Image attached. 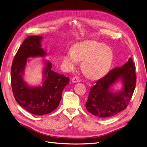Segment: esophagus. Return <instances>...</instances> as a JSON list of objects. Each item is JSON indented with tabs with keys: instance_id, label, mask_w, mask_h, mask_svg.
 Returning a JSON list of instances; mask_svg holds the SVG:
<instances>
[{
	"instance_id": "obj_1",
	"label": "esophagus",
	"mask_w": 147,
	"mask_h": 147,
	"mask_svg": "<svg viewBox=\"0 0 147 147\" xmlns=\"http://www.w3.org/2000/svg\"><path fill=\"white\" fill-rule=\"evenodd\" d=\"M82 81V79L79 78V77H78V76H75V77H74L73 79H72V82H81Z\"/></svg>"
}]
</instances>
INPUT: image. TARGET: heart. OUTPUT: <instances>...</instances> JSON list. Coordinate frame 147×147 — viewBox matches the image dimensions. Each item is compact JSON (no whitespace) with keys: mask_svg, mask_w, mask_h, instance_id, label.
Returning <instances> with one entry per match:
<instances>
[{"mask_svg":"<svg viewBox=\"0 0 147 147\" xmlns=\"http://www.w3.org/2000/svg\"><path fill=\"white\" fill-rule=\"evenodd\" d=\"M113 51L106 45L93 41L79 43L73 52H68L63 58L64 65L69 69L77 65L78 61H83L82 68L91 78H98L105 74L111 67Z\"/></svg>","mask_w":147,"mask_h":147,"instance_id":"b5f03b06","label":"heart"}]
</instances>
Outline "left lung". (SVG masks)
Segmentation results:
<instances>
[{"mask_svg": "<svg viewBox=\"0 0 147 147\" xmlns=\"http://www.w3.org/2000/svg\"><path fill=\"white\" fill-rule=\"evenodd\" d=\"M136 67L130 58L124 65L116 67L104 77L98 79L90 89L85 107L95 116L107 118L115 115L129 105L136 84ZM121 78L124 83V89L121 93L113 94L110 86Z\"/></svg>", "mask_w": 147, "mask_h": 147, "instance_id": "1", "label": "left lung"}]
</instances>
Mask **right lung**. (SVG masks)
<instances>
[{"label":"right lung","mask_w":147,"mask_h":147,"mask_svg":"<svg viewBox=\"0 0 147 147\" xmlns=\"http://www.w3.org/2000/svg\"><path fill=\"white\" fill-rule=\"evenodd\" d=\"M42 38L29 36L24 40L14 56L11 71V86L16 101L23 109L36 115L50 113L58 107L63 89L69 81L64 75L53 71L49 62L44 68L45 79L42 86L30 87L23 81L22 76L27 58L46 55L41 47Z\"/></svg>","instance_id":"right-lung-1"}]
</instances>
